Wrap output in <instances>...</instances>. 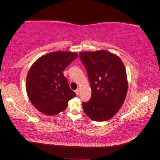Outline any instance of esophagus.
Returning <instances> with one entry per match:
<instances>
[{
    "label": "esophagus",
    "mask_w": 160,
    "mask_h": 160,
    "mask_svg": "<svg viewBox=\"0 0 160 160\" xmlns=\"http://www.w3.org/2000/svg\"><path fill=\"white\" fill-rule=\"evenodd\" d=\"M79 91H80V89L79 88H77L76 90H75V93H76V95H79Z\"/></svg>",
    "instance_id": "esophagus-1"
}]
</instances>
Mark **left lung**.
Listing matches in <instances>:
<instances>
[{
  "label": "left lung",
  "mask_w": 160,
  "mask_h": 160,
  "mask_svg": "<svg viewBox=\"0 0 160 160\" xmlns=\"http://www.w3.org/2000/svg\"><path fill=\"white\" fill-rule=\"evenodd\" d=\"M88 72L91 98L83 103L84 112L95 122L112 118L123 105L128 88L123 62L113 53L105 50L79 52Z\"/></svg>",
  "instance_id": "1"
}]
</instances>
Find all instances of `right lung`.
I'll use <instances>...</instances> for the list:
<instances>
[{
  "label": "right lung",
  "instance_id": "obj_1",
  "mask_svg": "<svg viewBox=\"0 0 160 160\" xmlns=\"http://www.w3.org/2000/svg\"><path fill=\"white\" fill-rule=\"evenodd\" d=\"M77 57L75 52H52L32 64L27 75L26 90L31 103L40 112L55 115L76 96L62 71Z\"/></svg>",
  "mask_w": 160,
  "mask_h": 160
}]
</instances>
